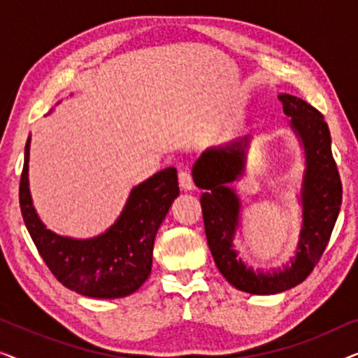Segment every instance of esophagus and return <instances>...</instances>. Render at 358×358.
Masks as SVG:
<instances>
[{
  "mask_svg": "<svg viewBox=\"0 0 358 358\" xmlns=\"http://www.w3.org/2000/svg\"><path fill=\"white\" fill-rule=\"evenodd\" d=\"M179 185H180V189H184V190L195 189L192 176H190L189 171H179Z\"/></svg>",
  "mask_w": 358,
  "mask_h": 358,
  "instance_id": "34e87169",
  "label": "esophagus"
}]
</instances>
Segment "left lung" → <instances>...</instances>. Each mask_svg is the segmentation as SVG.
<instances>
[{
    "label": "left lung",
    "instance_id": "obj_1",
    "mask_svg": "<svg viewBox=\"0 0 358 358\" xmlns=\"http://www.w3.org/2000/svg\"><path fill=\"white\" fill-rule=\"evenodd\" d=\"M278 99L305 150L306 164L301 182L300 239L295 256L283 268L254 271L243 262L233 244L239 228L241 200L229 182L243 178L249 136L203 151L192 169L195 185L205 190L200 203L213 261L233 287L252 295L290 290L310 275L329 243L342 203V184L332 158L331 134L324 117L296 96L278 94Z\"/></svg>",
    "mask_w": 358,
    "mask_h": 358
}]
</instances>
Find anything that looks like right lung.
Masks as SVG:
<instances>
[{
  "label": "right lung",
  "mask_w": 358,
  "mask_h": 358,
  "mask_svg": "<svg viewBox=\"0 0 358 358\" xmlns=\"http://www.w3.org/2000/svg\"><path fill=\"white\" fill-rule=\"evenodd\" d=\"M29 148L19 184V203L26 228L43 262L70 290L91 298H122L138 290L151 273L158 228L179 195L178 171L166 168L131 189L120 217L106 233L75 239L47 229L29 190Z\"/></svg>",
  "instance_id": "add662e5"
}]
</instances>
